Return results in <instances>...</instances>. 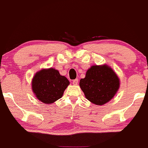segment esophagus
Instances as JSON below:
<instances>
[{
	"instance_id": "esophagus-1",
	"label": "esophagus",
	"mask_w": 148,
	"mask_h": 148,
	"mask_svg": "<svg viewBox=\"0 0 148 148\" xmlns=\"http://www.w3.org/2000/svg\"><path fill=\"white\" fill-rule=\"evenodd\" d=\"M78 82H79V79H74V81H73L72 84H74V85H77V84H78Z\"/></svg>"
}]
</instances>
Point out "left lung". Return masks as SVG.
Listing matches in <instances>:
<instances>
[{
    "label": "left lung",
    "mask_w": 148,
    "mask_h": 148,
    "mask_svg": "<svg viewBox=\"0 0 148 148\" xmlns=\"http://www.w3.org/2000/svg\"><path fill=\"white\" fill-rule=\"evenodd\" d=\"M79 86L87 100L96 105H103L116 95L120 86L117 74L108 64L92 65Z\"/></svg>",
    "instance_id": "left-lung-1"
}]
</instances>
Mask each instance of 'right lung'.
<instances>
[{
    "label": "right lung",
    "instance_id": "right-lung-1",
    "mask_svg": "<svg viewBox=\"0 0 148 148\" xmlns=\"http://www.w3.org/2000/svg\"><path fill=\"white\" fill-rule=\"evenodd\" d=\"M69 85V80L53 67L37 71L32 81L35 97L45 104H52L61 98Z\"/></svg>",
    "mask_w": 148,
    "mask_h": 148
}]
</instances>
